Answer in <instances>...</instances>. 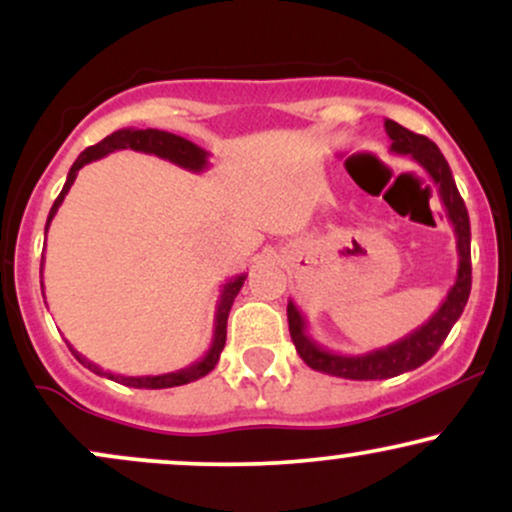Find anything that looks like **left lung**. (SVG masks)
Instances as JSON below:
<instances>
[{
  "label": "left lung",
  "instance_id": "left-lung-1",
  "mask_svg": "<svg viewBox=\"0 0 512 512\" xmlns=\"http://www.w3.org/2000/svg\"><path fill=\"white\" fill-rule=\"evenodd\" d=\"M385 132L392 139L390 151L409 156L411 161L419 163L428 173V178L433 180V185H436L448 221L455 228L460 262H457L455 284H452L445 301L440 303V308L428 317L424 325L416 327L414 332L397 339V342L358 356L334 354V351L317 344L308 334V322H305L298 305L289 301L286 315H289V332L293 344H296L298 356L313 370L346 380H385L424 366L428 358L440 349V344L445 342L452 325L460 320L469 291H472V231H469V214L460 192H457L448 161H445V156L440 154V149L431 139L409 132L407 127L397 125L395 120H385Z\"/></svg>",
  "mask_w": 512,
  "mask_h": 512
}]
</instances>
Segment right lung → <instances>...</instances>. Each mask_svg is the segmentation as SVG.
I'll use <instances>...</instances> for the list:
<instances>
[{
	"label": "right lung",
	"mask_w": 512,
	"mask_h": 512,
	"mask_svg": "<svg viewBox=\"0 0 512 512\" xmlns=\"http://www.w3.org/2000/svg\"><path fill=\"white\" fill-rule=\"evenodd\" d=\"M120 149H132V151H142V154H154L158 158H166V161L175 163V166L190 170V173H202V170L209 168V151H204L202 146L187 142V139L178 137V134H170L163 132V129H117V132L105 137L103 142H98L96 146H88L86 151H81L79 158L74 161V166L69 168L67 173V182H64L60 197L55 199L52 204L50 214H48V223H45V233H48L52 219H55L57 209L62 207L64 197L67 192L72 190L76 175L79 170L86 166V163L98 161V158L113 154V151ZM245 279L248 274H236L221 286V296L219 303H216V315H214V337H211V346L209 351L204 354L199 361L192 363V366L175 370V373H161V375H115L110 370H103L101 366H96L93 361H88L86 356H81L79 351L74 349L72 344L67 342L72 354L76 356V361L81 366H86L88 370H93L96 375H103V378L115 380V383L127 385V387H139V390H166V387H178V385H187V383H195V380L204 378V375L214 370L216 363H219V356L226 346V322H228V313H231V305L236 301L238 291L243 289ZM45 296V293H43Z\"/></svg>",
	"instance_id": "right-lung-1"
}]
</instances>
